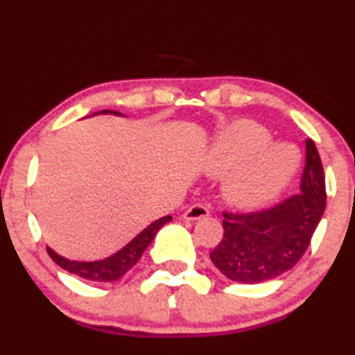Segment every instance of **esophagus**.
<instances>
[{"instance_id":"esophagus-1","label":"esophagus","mask_w":355,"mask_h":355,"mask_svg":"<svg viewBox=\"0 0 355 355\" xmlns=\"http://www.w3.org/2000/svg\"><path fill=\"white\" fill-rule=\"evenodd\" d=\"M208 215H210V211H208V208L205 207V205H193V207H190L189 210L183 213V220L195 221V220L205 218V216Z\"/></svg>"}]
</instances>
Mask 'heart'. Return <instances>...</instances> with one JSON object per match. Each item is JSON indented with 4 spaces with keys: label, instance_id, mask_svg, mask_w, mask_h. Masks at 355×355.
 Segmentation results:
<instances>
[{
    "label": "heart",
    "instance_id": "heart-1",
    "mask_svg": "<svg viewBox=\"0 0 355 355\" xmlns=\"http://www.w3.org/2000/svg\"><path fill=\"white\" fill-rule=\"evenodd\" d=\"M300 150L291 144H271V135L253 121L230 123L213 144L208 173L232 175L225 195L233 207L253 210L288 189L300 170Z\"/></svg>",
    "mask_w": 355,
    "mask_h": 355
}]
</instances>
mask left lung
<instances>
[{
    "label": "left lung",
    "mask_w": 355,
    "mask_h": 355,
    "mask_svg": "<svg viewBox=\"0 0 355 355\" xmlns=\"http://www.w3.org/2000/svg\"><path fill=\"white\" fill-rule=\"evenodd\" d=\"M326 210V178L313 140L306 142L301 191L268 210L223 213V238L210 253L228 279L258 284L289 271L302 258Z\"/></svg>",
    "instance_id": "8db88e82"
}]
</instances>
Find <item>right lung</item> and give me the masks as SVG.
<instances>
[{
    "instance_id": "1",
    "label": "right lung",
    "mask_w": 355,
    "mask_h": 355,
    "mask_svg": "<svg viewBox=\"0 0 355 355\" xmlns=\"http://www.w3.org/2000/svg\"><path fill=\"white\" fill-rule=\"evenodd\" d=\"M97 114H112V115H122L117 110H101ZM91 117V115H89ZM125 117V115H123ZM172 221V216H164V218L155 220L150 223L147 228L142 230L134 240L127 243L125 246L121 248L117 253L107 256L104 259H97V261H72V259L64 258V256L58 254L53 248L48 246V254L51 259L61 266L62 270L72 272V275H78L79 277H84V279L96 281V283H110V281H117L125 275L130 268L135 266V263L142 258L144 251L150 246V243L155 238V234L159 233L162 226Z\"/></svg>"
}]
</instances>
